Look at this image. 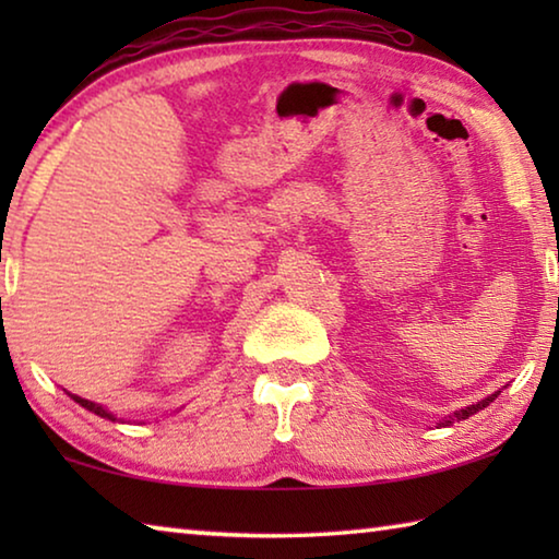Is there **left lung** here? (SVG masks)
Returning <instances> with one entry per match:
<instances>
[{
    "label": "left lung",
    "instance_id": "left-lung-1",
    "mask_svg": "<svg viewBox=\"0 0 559 559\" xmlns=\"http://www.w3.org/2000/svg\"><path fill=\"white\" fill-rule=\"evenodd\" d=\"M498 396V392L496 394H490V396H486V400H480V402H476V404H471V406H466V409H459V412H453V414H449V416H443V419L439 421V427H451V424H456V421H461V419H468V416H473L476 412H480V409H486V406L493 402Z\"/></svg>",
    "mask_w": 559,
    "mask_h": 559
}]
</instances>
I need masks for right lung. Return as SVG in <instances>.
I'll return each mask as SVG.
<instances>
[{
    "instance_id": "obj_1",
    "label": "right lung",
    "mask_w": 559,
    "mask_h": 559,
    "mask_svg": "<svg viewBox=\"0 0 559 559\" xmlns=\"http://www.w3.org/2000/svg\"><path fill=\"white\" fill-rule=\"evenodd\" d=\"M71 400L73 402H79L83 409H88V412H93V414H98V416H103V419H110V421H118L116 416H112L108 409H103L100 404H93V402H88V400H81V396H75V394H71Z\"/></svg>"
}]
</instances>
